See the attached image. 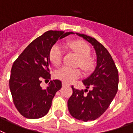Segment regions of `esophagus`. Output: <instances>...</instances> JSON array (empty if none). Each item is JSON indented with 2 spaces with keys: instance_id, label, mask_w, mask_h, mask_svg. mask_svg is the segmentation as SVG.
Instances as JSON below:
<instances>
[{
  "instance_id": "obj_1",
  "label": "esophagus",
  "mask_w": 133,
  "mask_h": 133,
  "mask_svg": "<svg viewBox=\"0 0 133 133\" xmlns=\"http://www.w3.org/2000/svg\"><path fill=\"white\" fill-rule=\"evenodd\" d=\"M69 84H68V83H66V82H62V86L64 87V86H69Z\"/></svg>"
}]
</instances>
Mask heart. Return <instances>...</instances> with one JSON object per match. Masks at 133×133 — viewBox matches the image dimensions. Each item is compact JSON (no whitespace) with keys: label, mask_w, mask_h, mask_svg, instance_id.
I'll return each mask as SVG.
<instances>
[{"label":"heart","mask_w":133,"mask_h":133,"mask_svg":"<svg viewBox=\"0 0 133 133\" xmlns=\"http://www.w3.org/2000/svg\"><path fill=\"white\" fill-rule=\"evenodd\" d=\"M67 45L80 57V64L85 70H88L91 67L92 63L89 59L90 55V47L83 42L79 41L69 42ZM64 55V48L60 44L57 43L54 44L50 50L49 58L55 65H58L61 63ZM81 71L76 68H71L63 66L58 68L55 72V76L66 83H72L75 80L81 76Z\"/></svg>","instance_id":"heart-1"}]
</instances>
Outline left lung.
<instances>
[{"instance_id":"1","label":"left lung","mask_w":133,"mask_h":133,"mask_svg":"<svg viewBox=\"0 0 133 133\" xmlns=\"http://www.w3.org/2000/svg\"><path fill=\"white\" fill-rule=\"evenodd\" d=\"M76 34L89 42L97 55V66L89 77L83 81L85 90H73L68 100L71 115L78 120L90 121L98 118L108 109L118 91V72L108 50L95 38L85 34ZM91 89L88 91L87 89ZM88 92L87 94L84 92Z\"/></svg>"}]
</instances>
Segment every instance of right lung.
Here are the masks:
<instances>
[{
  "label": "right lung",
  "instance_id": "1",
  "mask_svg": "<svg viewBox=\"0 0 133 133\" xmlns=\"http://www.w3.org/2000/svg\"><path fill=\"white\" fill-rule=\"evenodd\" d=\"M73 32L48 31L33 41L15 61L9 81L13 102L25 118H39L48 112L52 101L62 88L59 80L50 81L46 89L40 84L50 79V50L58 39Z\"/></svg>",
  "mask_w": 133,
  "mask_h": 133
}]
</instances>
